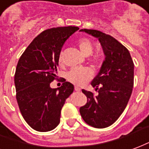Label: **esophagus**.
<instances>
[{"label": "esophagus", "instance_id": "esophagus-1", "mask_svg": "<svg viewBox=\"0 0 149 149\" xmlns=\"http://www.w3.org/2000/svg\"><path fill=\"white\" fill-rule=\"evenodd\" d=\"M74 91H77V92H80L81 91V88H79V86H75L74 87Z\"/></svg>", "mask_w": 149, "mask_h": 149}]
</instances>
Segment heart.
<instances>
[{"instance_id":"obj_1","label":"heart","mask_w":149,"mask_h":149,"mask_svg":"<svg viewBox=\"0 0 149 149\" xmlns=\"http://www.w3.org/2000/svg\"><path fill=\"white\" fill-rule=\"evenodd\" d=\"M79 47L81 52L84 55H90L92 54L94 51V45L90 40L86 38L80 39L78 42ZM94 60L97 63H101L103 60V55L102 53H97L94 55ZM59 63L63 61L62 54L59 55L58 58ZM93 76V72L90 68L87 67H76L72 68L71 70L67 73V79L70 82L78 86H81L87 82Z\"/></svg>"}]
</instances>
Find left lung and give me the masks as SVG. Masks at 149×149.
Instances as JSON below:
<instances>
[{
  "label": "left lung",
  "instance_id": "8db88e82",
  "mask_svg": "<svg viewBox=\"0 0 149 149\" xmlns=\"http://www.w3.org/2000/svg\"><path fill=\"white\" fill-rule=\"evenodd\" d=\"M98 39L105 59L91 86L98 91L94 96L82 90L87 103L80 108V114L86 123L94 128L110 126L125 109L132 94L134 79V64L130 52L118 40L102 31L81 29Z\"/></svg>",
  "mask_w": 149,
  "mask_h": 149
}]
</instances>
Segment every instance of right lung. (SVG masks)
Segmentation results:
<instances>
[{"label": "right lung", "mask_w": 149, "mask_h": 149, "mask_svg": "<svg viewBox=\"0 0 149 149\" xmlns=\"http://www.w3.org/2000/svg\"><path fill=\"white\" fill-rule=\"evenodd\" d=\"M78 27H58L41 32L32 40L17 63L14 82L17 100L23 118L39 132L54 130L60 122L61 109L73 93L74 85L64 82L51 88L57 76L62 47Z\"/></svg>", "instance_id": "1"}]
</instances>
